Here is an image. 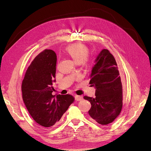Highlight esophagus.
Here are the masks:
<instances>
[{
	"instance_id": "esophagus-1",
	"label": "esophagus",
	"mask_w": 151,
	"mask_h": 151,
	"mask_svg": "<svg viewBox=\"0 0 151 151\" xmlns=\"http://www.w3.org/2000/svg\"><path fill=\"white\" fill-rule=\"evenodd\" d=\"M75 97H76V99L77 101H82L83 99V97L81 96H78V95H75Z\"/></svg>"
}]
</instances>
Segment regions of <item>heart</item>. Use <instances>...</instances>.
I'll list each match as a JSON object with an SVG mask.
<instances>
[{"instance_id":"obj_1","label":"heart","mask_w":151,"mask_h":151,"mask_svg":"<svg viewBox=\"0 0 151 151\" xmlns=\"http://www.w3.org/2000/svg\"><path fill=\"white\" fill-rule=\"evenodd\" d=\"M66 50L77 63H83L89 55V49L81 43L70 44L66 48Z\"/></svg>"}]
</instances>
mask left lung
I'll return each instance as SVG.
<instances>
[{"mask_svg": "<svg viewBox=\"0 0 151 151\" xmlns=\"http://www.w3.org/2000/svg\"><path fill=\"white\" fill-rule=\"evenodd\" d=\"M90 84L96 89L95 97L84 96L91 103L88 111L90 119L102 125L114 121L122 107V86L114 57L107 49H102L94 61Z\"/></svg>", "mask_w": 151, "mask_h": 151, "instance_id": "obj_1", "label": "left lung"}]
</instances>
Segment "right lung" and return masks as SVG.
<instances>
[{"mask_svg": "<svg viewBox=\"0 0 151 151\" xmlns=\"http://www.w3.org/2000/svg\"><path fill=\"white\" fill-rule=\"evenodd\" d=\"M57 55L46 49L35 58L22 83V99L31 116L40 126H54L74 101L70 94L52 95L56 80Z\"/></svg>", "mask_w": 151, "mask_h": 151, "instance_id": "1", "label": "right lung"}]
</instances>
